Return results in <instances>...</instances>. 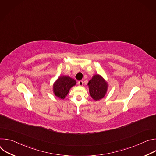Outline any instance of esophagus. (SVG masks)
<instances>
[{"label": "esophagus", "mask_w": 156, "mask_h": 156, "mask_svg": "<svg viewBox=\"0 0 156 156\" xmlns=\"http://www.w3.org/2000/svg\"><path fill=\"white\" fill-rule=\"evenodd\" d=\"M78 85H79V86H82L83 85V81H81V80H80V81H79L78 82Z\"/></svg>", "instance_id": "obj_1"}]
</instances>
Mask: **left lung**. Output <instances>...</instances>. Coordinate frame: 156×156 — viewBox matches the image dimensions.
I'll return each instance as SVG.
<instances>
[{
  "label": "left lung",
  "instance_id": "8db88e82",
  "mask_svg": "<svg viewBox=\"0 0 156 156\" xmlns=\"http://www.w3.org/2000/svg\"><path fill=\"white\" fill-rule=\"evenodd\" d=\"M87 85L90 94L94 101H99L102 99L107 91V83L98 74L93 76L92 79L89 81Z\"/></svg>",
  "mask_w": 156,
  "mask_h": 156
}]
</instances>
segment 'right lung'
<instances>
[{
    "label": "right lung",
    "instance_id": "add662e5",
    "mask_svg": "<svg viewBox=\"0 0 156 156\" xmlns=\"http://www.w3.org/2000/svg\"><path fill=\"white\" fill-rule=\"evenodd\" d=\"M76 84V81L68 76H59L53 85L54 93L58 98L63 99Z\"/></svg>",
    "mask_w": 156,
    "mask_h": 156
}]
</instances>
